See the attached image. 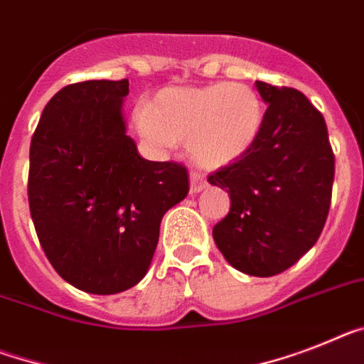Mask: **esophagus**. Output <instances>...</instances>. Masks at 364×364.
<instances>
[{
  "mask_svg": "<svg viewBox=\"0 0 364 364\" xmlns=\"http://www.w3.org/2000/svg\"><path fill=\"white\" fill-rule=\"evenodd\" d=\"M205 187H207L205 176H203L201 172H196V170H194V172L191 173V192L192 194H196V192L203 191Z\"/></svg>",
  "mask_w": 364,
  "mask_h": 364,
  "instance_id": "esophagus-1",
  "label": "esophagus"
}]
</instances>
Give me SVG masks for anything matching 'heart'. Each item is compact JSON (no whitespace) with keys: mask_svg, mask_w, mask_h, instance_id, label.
Here are the masks:
<instances>
[{"mask_svg":"<svg viewBox=\"0 0 364 364\" xmlns=\"http://www.w3.org/2000/svg\"><path fill=\"white\" fill-rule=\"evenodd\" d=\"M264 122L262 100L244 83L166 88L140 111V133L154 144L187 142L203 166H222L242 157L259 139Z\"/></svg>","mask_w":364,"mask_h":364,"instance_id":"heart-1","label":"heart"}]
</instances>
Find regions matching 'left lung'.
I'll return each mask as SVG.
<instances>
[{
	"instance_id": "left-lung-1",
	"label": "left lung",
	"mask_w": 364,
	"mask_h": 364,
	"mask_svg": "<svg viewBox=\"0 0 364 364\" xmlns=\"http://www.w3.org/2000/svg\"><path fill=\"white\" fill-rule=\"evenodd\" d=\"M267 103L255 144L210 173L231 209L213 239L237 270L270 277L291 268L322 233L331 203L335 155L322 112L296 88L255 83Z\"/></svg>"
}]
</instances>
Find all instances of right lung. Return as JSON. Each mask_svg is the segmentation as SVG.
Masks as SVG:
<instances>
[{
	"label": "right lung",
	"instance_id": "1",
	"mask_svg": "<svg viewBox=\"0 0 364 364\" xmlns=\"http://www.w3.org/2000/svg\"><path fill=\"white\" fill-rule=\"evenodd\" d=\"M127 94V79L60 88L29 149L27 196L42 250L90 294H118L146 276L164 213L191 188L183 164L146 161L125 135Z\"/></svg>",
	"mask_w": 364,
	"mask_h": 364
}]
</instances>
